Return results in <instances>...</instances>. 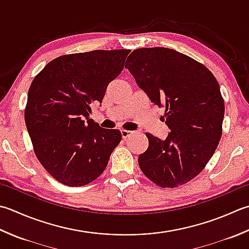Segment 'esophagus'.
<instances>
[{"instance_id":"esophagus-1","label":"esophagus","mask_w":249,"mask_h":249,"mask_svg":"<svg viewBox=\"0 0 249 249\" xmlns=\"http://www.w3.org/2000/svg\"><path fill=\"white\" fill-rule=\"evenodd\" d=\"M131 134H133V131H130V130H126V129L121 130V135H122V137H123V139L128 138Z\"/></svg>"}]
</instances>
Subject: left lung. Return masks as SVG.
<instances>
[{
    "label": "left lung",
    "instance_id": "8db88e82",
    "mask_svg": "<svg viewBox=\"0 0 249 249\" xmlns=\"http://www.w3.org/2000/svg\"><path fill=\"white\" fill-rule=\"evenodd\" d=\"M126 60L138 86L159 108L170 133L165 140L145 133L149 147L138 163L145 177L176 188L202 172L222 134L225 101L216 77L184 53L165 47L138 48Z\"/></svg>",
    "mask_w": 249,
    "mask_h": 249
}]
</instances>
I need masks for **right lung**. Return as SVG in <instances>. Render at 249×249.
Listing matches in <instances>:
<instances>
[{"label":"right lung","instance_id":"add662e5","mask_svg":"<svg viewBox=\"0 0 249 249\" xmlns=\"http://www.w3.org/2000/svg\"><path fill=\"white\" fill-rule=\"evenodd\" d=\"M129 50L92 51L57 57L34 77L24 121L38 162L57 181L82 187L104 173L122 140L89 119L109 83L124 69Z\"/></svg>","mask_w":249,"mask_h":249}]
</instances>
